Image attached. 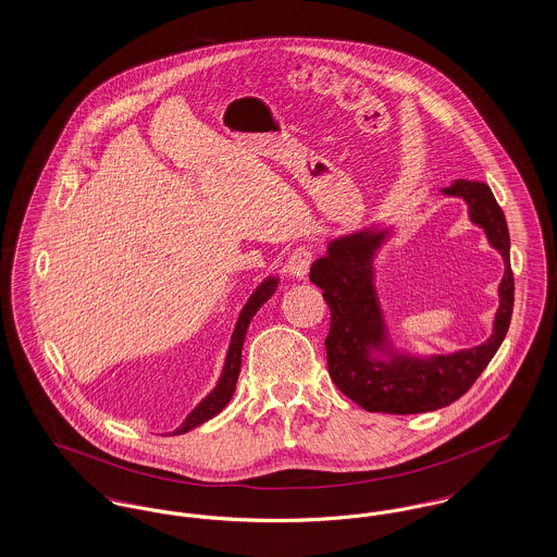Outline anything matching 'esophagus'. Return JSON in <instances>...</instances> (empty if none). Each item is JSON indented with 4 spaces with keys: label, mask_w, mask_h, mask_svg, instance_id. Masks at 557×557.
<instances>
[{
    "label": "esophagus",
    "mask_w": 557,
    "mask_h": 557,
    "mask_svg": "<svg viewBox=\"0 0 557 557\" xmlns=\"http://www.w3.org/2000/svg\"><path fill=\"white\" fill-rule=\"evenodd\" d=\"M313 261V250L309 246H298L288 257V273L296 280H305Z\"/></svg>",
    "instance_id": "esophagus-1"
}]
</instances>
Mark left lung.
<instances>
[{
  "instance_id": "obj_1",
  "label": "left lung",
  "mask_w": 557,
  "mask_h": 557,
  "mask_svg": "<svg viewBox=\"0 0 557 557\" xmlns=\"http://www.w3.org/2000/svg\"><path fill=\"white\" fill-rule=\"evenodd\" d=\"M443 194L466 200L472 223L484 230L491 246L504 257L499 309L486 343L450 355L398 352L388 338L373 286V257L391 234L388 227H368L334 238L311 265L309 277L323 290L332 313L325 338L330 377L366 411L407 416L447 407L470 391L507 334L513 311V273L504 211L482 182L457 180L443 187Z\"/></svg>"
}]
</instances>
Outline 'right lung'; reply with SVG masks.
Segmentation results:
<instances>
[{"instance_id": "1", "label": "right lung", "mask_w": 557, "mask_h": 557, "mask_svg": "<svg viewBox=\"0 0 557 557\" xmlns=\"http://www.w3.org/2000/svg\"><path fill=\"white\" fill-rule=\"evenodd\" d=\"M277 284H280V280L269 275L267 280L261 282V286L252 292V296L248 298V302L244 305V309L239 313L236 330L232 334V343H230L227 355H225V366H223L216 386L194 407V411L187 416L186 422L180 425L177 430H173L171 434H184V432L194 430L196 425L205 424L207 420L214 418L219 411H223V407L232 400L234 391H236V382H238L239 366H242V346H244L248 325H250L252 318L257 315V311L273 296V292L277 290Z\"/></svg>"}]
</instances>
